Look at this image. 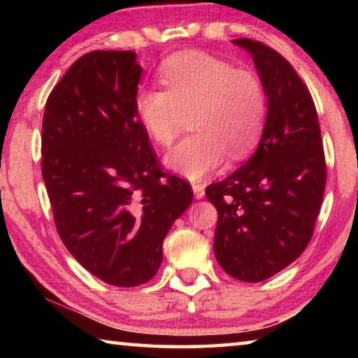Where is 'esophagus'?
Wrapping results in <instances>:
<instances>
[{
  "label": "esophagus",
  "instance_id": "34e87169",
  "mask_svg": "<svg viewBox=\"0 0 358 358\" xmlns=\"http://www.w3.org/2000/svg\"><path fill=\"white\" fill-rule=\"evenodd\" d=\"M192 192H194V197L197 199V201H201L205 196V187L199 183H192Z\"/></svg>",
  "mask_w": 358,
  "mask_h": 358
}]
</instances>
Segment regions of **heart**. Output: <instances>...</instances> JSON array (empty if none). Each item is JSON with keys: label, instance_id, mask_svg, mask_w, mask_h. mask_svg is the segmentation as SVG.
<instances>
[{"label": "heart", "instance_id": "obj_1", "mask_svg": "<svg viewBox=\"0 0 358 358\" xmlns=\"http://www.w3.org/2000/svg\"><path fill=\"white\" fill-rule=\"evenodd\" d=\"M166 90L142 88L134 107L138 123L161 147L172 145L191 117L194 134L166 156V166L191 181L203 180L226 162L245 157L262 136L266 118L264 82L254 71L187 50L161 66Z\"/></svg>", "mask_w": 358, "mask_h": 358}]
</instances>
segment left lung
Wrapping results in <instances>:
<instances>
[{"mask_svg": "<svg viewBox=\"0 0 358 358\" xmlns=\"http://www.w3.org/2000/svg\"><path fill=\"white\" fill-rule=\"evenodd\" d=\"M252 57L266 93L256 153L207 187L217 210L213 250L227 275L259 282L310 243L325 189V159L311 94L295 69L259 41L234 39Z\"/></svg>", "mask_w": 358, "mask_h": 358, "instance_id": "8db88e82", "label": "left lung"}]
</instances>
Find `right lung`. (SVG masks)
Wrapping results in <instances>:
<instances>
[{"mask_svg": "<svg viewBox=\"0 0 358 358\" xmlns=\"http://www.w3.org/2000/svg\"><path fill=\"white\" fill-rule=\"evenodd\" d=\"M136 52L94 50L48 96L42 177L57 230L83 268L107 284L153 278L162 241L192 202L185 180L161 171L136 115Z\"/></svg>", "mask_w": 358, "mask_h": 358, "instance_id": "obj_1", "label": "right lung"}]
</instances>
